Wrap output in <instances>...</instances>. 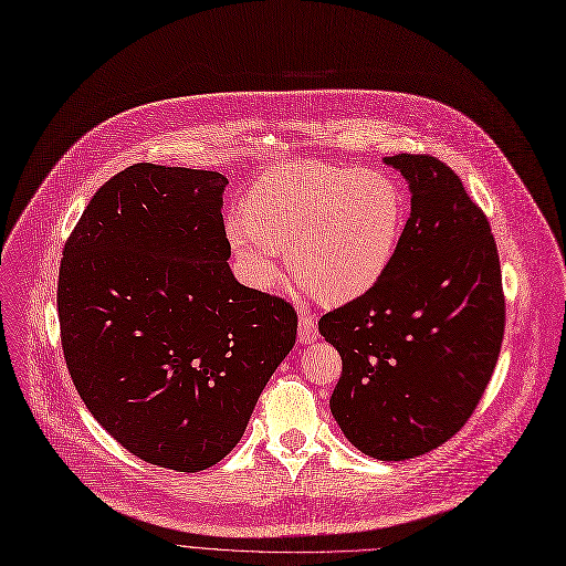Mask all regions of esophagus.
<instances>
[{
	"label": "esophagus",
	"instance_id": "obj_1",
	"mask_svg": "<svg viewBox=\"0 0 566 566\" xmlns=\"http://www.w3.org/2000/svg\"><path fill=\"white\" fill-rule=\"evenodd\" d=\"M298 337L303 342L317 339V322H315V315H311L308 311L298 313Z\"/></svg>",
	"mask_w": 566,
	"mask_h": 566
}]
</instances>
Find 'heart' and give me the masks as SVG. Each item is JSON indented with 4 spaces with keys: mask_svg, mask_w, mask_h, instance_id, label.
Returning <instances> with one entry per match:
<instances>
[{
    "mask_svg": "<svg viewBox=\"0 0 566 566\" xmlns=\"http://www.w3.org/2000/svg\"><path fill=\"white\" fill-rule=\"evenodd\" d=\"M227 240L255 285L279 276V251L298 283L324 303L371 290L397 255L403 197L380 171L294 163L265 171L224 222Z\"/></svg>",
    "mask_w": 566,
    "mask_h": 566,
    "instance_id": "1",
    "label": "heart"
}]
</instances>
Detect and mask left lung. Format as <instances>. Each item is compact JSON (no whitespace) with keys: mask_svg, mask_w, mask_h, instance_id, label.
Returning a JSON list of instances; mask_svg holds the SVG:
<instances>
[{"mask_svg":"<svg viewBox=\"0 0 566 566\" xmlns=\"http://www.w3.org/2000/svg\"><path fill=\"white\" fill-rule=\"evenodd\" d=\"M385 163L412 195L397 255L319 333L342 358L331 412L346 440L376 460H408L451 440L483 399L505 296L488 214L458 174L428 154Z\"/></svg>","mask_w":566,"mask_h":566,"instance_id":"left-lung-1","label":"left lung"}]
</instances>
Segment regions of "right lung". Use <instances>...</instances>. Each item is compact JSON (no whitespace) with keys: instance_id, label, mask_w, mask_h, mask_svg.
<instances>
[{"instance_id":"right-lung-1","label":"right lung","mask_w":566,"mask_h":566,"mask_svg":"<svg viewBox=\"0 0 566 566\" xmlns=\"http://www.w3.org/2000/svg\"><path fill=\"white\" fill-rule=\"evenodd\" d=\"M220 171L138 163L85 206L59 270L78 397L145 462L201 471L242 438L296 339V311L227 260Z\"/></svg>"}]
</instances>
